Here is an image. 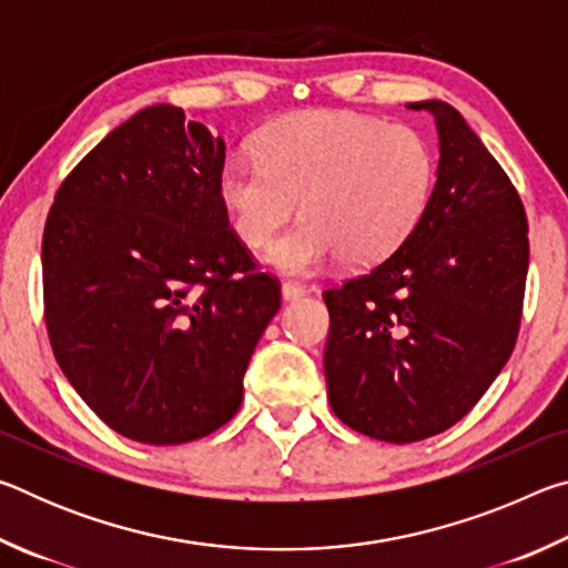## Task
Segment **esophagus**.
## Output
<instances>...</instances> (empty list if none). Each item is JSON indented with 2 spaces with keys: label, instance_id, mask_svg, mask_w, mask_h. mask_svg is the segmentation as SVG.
Segmentation results:
<instances>
[{
  "label": "esophagus",
  "instance_id": "esophagus-1",
  "mask_svg": "<svg viewBox=\"0 0 568 568\" xmlns=\"http://www.w3.org/2000/svg\"><path fill=\"white\" fill-rule=\"evenodd\" d=\"M281 293H283V301L291 303V301H297V297L305 295V287L297 285V283H283Z\"/></svg>",
  "mask_w": 568,
  "mask_h": 568
}]
</instances>
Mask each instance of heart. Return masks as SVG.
<instances>
[{
	"mask_svg": "<svg viewBox=\"0 0 568 568\" xmlns=\"http://www.w3.org/2000/svg\"><path fill=\"white\" fill-rule=\"evenodd\" d=\"M255 158H230L217 200L240 243L267 250L285 273H311L335 255L345 267L376 265L418 225L436 178L434 152L408 124L341 110L285 114L257 132Z\"/></svg>",
	"mask_w": 568,
	"mask_h": 568,
	"instance_id": "obj_1",
	"label": "heart"
}]
</instances>
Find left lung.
Here are the masks:
<instances>
[{"label": "left lung", "mask_w": 568, "mask_h": 568, "mask_svg": "<svg viewBox=\"0 0 568 568\" xmlns=\"http://www.w3.org/2000/svg\"><path fill=\"white\" fill-rule=\"evenodd\" d=\"M438 128L418 225L363 275L328 287L331 408L363 436L413 444L476 406L511 358L528 273L521 197L456 108L410 102Z\"/></svg>", "instance_id": "left-lung-1"}]
</instances>
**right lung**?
<instances>
[{
    "label": "right lung",
    "mask_w": 568,
    "mask_h": 568,
    "mask_svg": "<svg viewBox=\"0 0 568 568\" xmlns=\"http://www.w3.org/2000/svg\"><path fill=\"white\" fill-rule=\"evenodd\" d=\"M223 162V138L152 104L80 160L47 215L54 358L82 400L140 444L225 426L281 307V283L257 271L217 200Z\"/></svg>",
    "instance_id": "right-lung-1"
}]
</instances>
